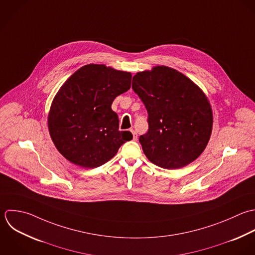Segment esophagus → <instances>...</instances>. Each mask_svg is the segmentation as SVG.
<instances>
[{"label":"esophagus","mask_w":255,"mask_h":255,"mask_svg":"<svg viewBox=\"0 0 255 255\" xmlns=\"http://www.w3.org/2000/svg\"><path fill=\"white\" fill-rule=\"evenodd\" d=\"M130 131H131V132H132V134H133V139H134V140H137V137H138V135H137L136 131H134L133 129H131Z\"/></svg>","instance_id":"1"}]
</instances>
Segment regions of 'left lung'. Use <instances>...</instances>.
Here are the masks:
<instances>
[{
  "label": "left lung",
  "instance_id": "left-lung-1",
  "mask_svg": "<svg viewBox=\"0 0 255 255\" xmlns=\"http://www.w3.org/2000/svg\"><path fill=\"white\" fill-rule=\"evenodd\" d=\"M132 88L148 111L149 130L139 138L148 160L173 170L199 158L213 130L212 106L204 91L165 65L137 72Z\"/></svg>",
  "mask_w": 255,
  "mask_h": 255
}]
</instances>
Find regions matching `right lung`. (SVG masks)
<instances>
[{"instance_id": "right-lung-1", "label": "right lung", "mask_w": 255, "mask_h": 255, "mask_svg": "<svg viewBox=\"0 0 255 255\" xmlns=\"http://www.w3.org/2000/svg\"><path fill=\"white\" fill-rule=\"evenodd\" d=\"M131 72L104 64L76 70L55 94L47 117L50 138L70 163L96 168L111 160L133 135L119 131L113 100L131 86Z\"/></svg>"}]
</instances>
